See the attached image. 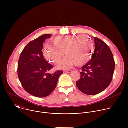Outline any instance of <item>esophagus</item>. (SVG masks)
Here are the masks:
<instances>
[{
  "label": "esophagus",
  "instance_id": "esophagus-1",
  "mask_svg": "<svg viewBox=\"0 0 128 128\" xmlns=\"http://www.w3.org/2000/svg\"><path fill=\"white\" fill-rule=\"evenodd\" d=\"M71 71H72L71 70H65L64 72L66 73V74H69V73H70Z\"/></svg>",
  "mask_w": 128,
  "mask_h": 128
}]
</instances>
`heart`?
<instances>
[{
    "label": "heart",
    "mask_w": 128,
    "mask_h": 128,
    "mask_svg": "<svg viewBox=\"0 0 128 128\" xmlns=\"http://www.w3.org/2000/svg\"><path fill=\"white\" fill-rule=\"evenodd\" d=\"M52 42L54 46H45L44 55L47 60L57 63L65 53L66 56L57 65L59 69H68L74 63L85 64L90 58L93 47L92 40L85 34L57 36Z\"/></svg>",
    "instance_id": "b5f03b06"
}]
</instances>
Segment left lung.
<instances>
[{
  "label": "left lung",
  "instance_id": "left-lung-1",
  "mask_svg": "<svg viewBox=\"0 0 128 128\" xmlns=\"http://www.w3.org/2000/svg\"><path fill=\"white\" fill-rule=\"evenodd\" d=\"M95 48L92 58L82 67L80 78L76 82L83 93L97 94L110 84L114 70L115 63L109 46L100 39L94 37Z\"/></svg>",
  "mask_w": 128,
  "mask_h": 128
}]
</instances>
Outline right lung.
<instances>
[{
    "instance_id": "obj_1",
    "label": "right lung",
    "mask_w": 128,
    "mask_h": 128,
    "mask_svg": "<svg viewBox=\"0 0 128 128\" xmlns=\"http://www.w3.org/2000/svg\"><path fill=\"white\" fill-rule=\"evenodd\" d=\"M51 34L42 35L29 42L21 52L18 64V76L25 90L38 97L48 96L55 88L58 80L63 74L58 70L46 74L53 66L42 54L43 44Z\"/></svg>"
}]
</instances>
